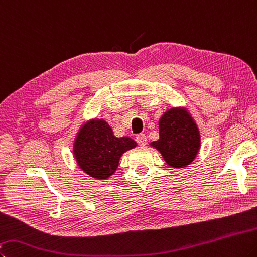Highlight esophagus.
I'll return each mask as SVG.
<instances>
[{
  "label": "esophagus",
  "instance_id": "1",
  "mask_svg": "<svg viewBox=\"0 0 257 257\" xmlns=\"http://www.w3.org/2000/svg\"><path fill=\"white\" fill-rule=\"evenodd\" d=\"M136 142L139 145H141V146H145V145H146V143H147L146 135H145V134H139L138 136L136 137Z\"/></svg>",
  "mask_w": 257,
  "mask_h": 257
}]
</instances>
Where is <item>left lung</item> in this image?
I'll return each instance as SVG.
<instances>
[{"instance_id":"left-lung-1","label":"left lung","mask_w":257,"mask_h":257,"mask_svg":"<svg viewBox=\"0 0 257 257\" xmlns=\"http://www.w3.org/2000/svg\"><path fill=\"white\" fill-rule=\"evenodd\" d=\"M158 141L151 146L157 149L166 164L173 169L190 165L201 147V135L193 116L183 106L166 110L158 120Z\"/></svg>"}]
</instances>
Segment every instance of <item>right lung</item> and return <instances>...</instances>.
<instances>
[{
	"instance_id": "obj_1",
	"label": "right lung",
	"mask_w": 257,
	"mask_h": 257,
	"mask_svg": "<svg viewBox=\"0 0 257 257\" xmlns=\"http://www.w3.org/2000/svg\"><path fill=\"white\" fill-rule=\"evenodd\" d=\"M135 147L134 139L115 137L104 119L94 118L80 125L72 149L81 171L93 179L106 180L115 173L121 156Z\"/></svg>"
}]
</instances>
